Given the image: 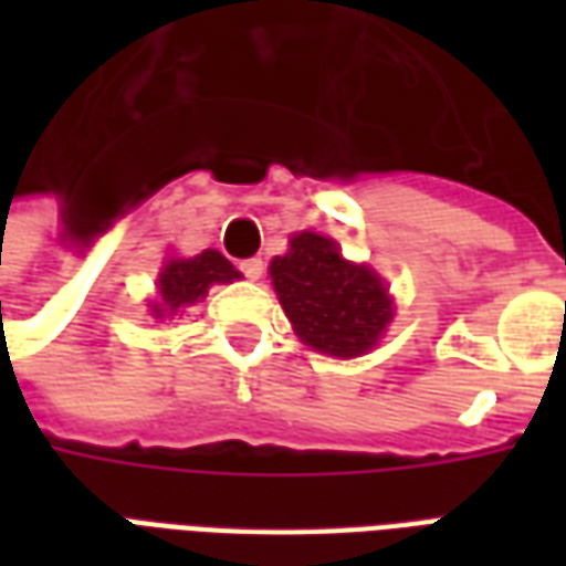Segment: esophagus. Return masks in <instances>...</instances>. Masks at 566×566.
Returning a JSON list of instances; mask_svg holds the SVG:
<instances>
[{
  "instance_id": "esophagus-1",
  "label": "esophagus",
  "mask_w": 566,
  "mask_h": 566,
  "mask_svg": "<svg viewBox=\"0 0 566 566\" xmlns=\"http://www.w3.org/2000/svg\"><path fill=\"white\" fill-rule=\"evenodd\" d=\"M239 270H242V275H245V279L258 282L260 275H263V260H260V258L242 260V263H239Z\"/></svg>"
}]
</instances>
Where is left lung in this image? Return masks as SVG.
<instances>
[{"mask_svg":"<svg viewBox=\"0 0 566 566\" xmlns=\"http://www.w3.org/2000/svg\"><path fill=\"white\" fill-rule=\"evenodd\" d=\"M270 275L296 336L324 355H364L394 318L379 275L343 260L327 235H294L291 251L272 260Z\"/></svg>","mask_w":566,"mask_h":566,"instance_id":"obj_1","label":"left lung"}]
</instances>
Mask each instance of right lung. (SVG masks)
<instances>
[{
    "label": "right lung",
    "mask_w": 566,
    "mask_h": 566,
    "mask_svg": "<svg viewBox=\"0 0 566 566\" xmlns=\"http://www.w3.org/2000/svg\"><path fill=\"white\" fill-rule=\"evenodd\" d=\"M239 272L233 263L218 254V251H202L197 258L169 260L160 272V296L157 303H150L154 318H172L185 306H193L197 300L209 294L211 284L233 282Z\"/></svg>",
    "instance_id": "1"
}]
</instances>
